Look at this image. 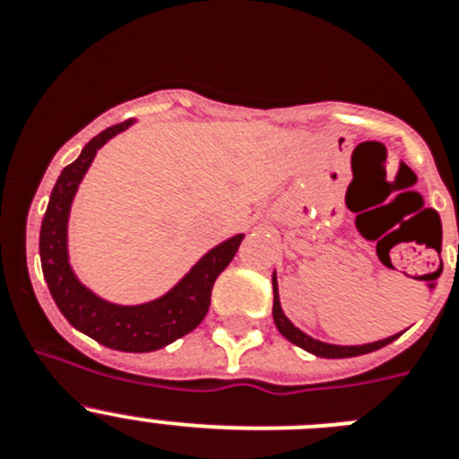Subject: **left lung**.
<instances>
[{
    "label": "left lung",
    "instance_id": "1",
    "mask_svg": "<svg viewBox=\"0 0 459 459\" xmlns=\"http://www.w3.org/2000/svg\"><path fill=\"white\" fill-rule=\"evenodd\" d=\"M273 322L278 326V331L290 340L291 344L296 347H301V350L310 351L315 356H322V359H351V356H360V354H370V351L381 350V347H386L391 344L393 340L400 338V333H393L388 338L375 340V342H366V344H333V342H324V340L312 338L307 335L306 331H301L299 326L291 324V319L287 317L285 312H282V306H280V296H278V278H275L273 271Z\"/></svg>",
    "mask_w": 459,
    "mask_h": 459
}]
</instances>
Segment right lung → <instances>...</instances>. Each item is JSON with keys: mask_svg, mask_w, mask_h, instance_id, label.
I'll return each mask as SVG.
<instances>
[{"mask_svg": "<svg viewBox=\"0 0 459 459\" xmlns=\"http://www.w3.org/2000/svg\"><path fill=\"white\" fill-rule=\"evenodd\" d=\"M133 124L135 121L128 119L105 128L84 144L80 156L71 165L62 169L50 193L46 216L40 222L39 253L48 290L68 324L109 350L140 354V351H156L174 342L181 335L190 333L204 319L213 282L232 262L246 234H234L206 250L177 285L152 301L126 306V303L108 301L89 290L73 271L71 255H68L71 206L99 149L115 135L128 131Z\"/></svg>", "mask_w": 459, "mask_h": 459, "instance_id": "obj_1", "label": "right lung"}]
</instances>
